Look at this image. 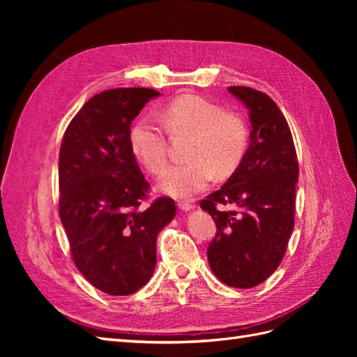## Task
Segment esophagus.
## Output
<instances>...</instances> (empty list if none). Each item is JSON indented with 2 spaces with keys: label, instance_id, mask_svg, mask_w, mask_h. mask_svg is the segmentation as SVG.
Segmentation results:
<instances>
[{
  "label": "esophagus",
  "instance_id": "esophagus-1",
  "mask_svg": "<svg viewBox=\"0 0 357 357\" xmlns=\"http://www.w3.org/2000/svg\"><path fill=\"white\" fill-rule=\"evenodd\" d=\"M177 207H178L181 211H190L192 208H195V205H193L192 202H188V201H178V202H177Z\"/></svg>",
  "mask_w": 357,
  "mask_h": 357
}]
</instances>
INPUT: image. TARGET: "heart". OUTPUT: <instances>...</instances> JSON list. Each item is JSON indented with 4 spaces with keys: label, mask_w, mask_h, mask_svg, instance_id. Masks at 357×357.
I'll list each match as a JSON object with an SVG mask.
<instances>
[{
    "label": "heart",
    "mask_w": 357,
    "mask_h": 357,
    "mask_svg": "<svg viewBox=\"0 0 357 357\" xmlns=\"http://www.w3.org/2000/svg\"><path fill=\"white\" fill-rule=\"evenodd\" d=\"M172 135L190 134L185 164L171 167L159 189L174 198H190L208 186L214 177L226 178L238 169L248 147L244 119L223 112L219 104L198 95H181L160 113ZM129 146L137 160L150 174L159 176L168 162L167 138L152 117H142L129 131Z\"/></svg>",
    "instance_id": "b5f03b06"
}]
</instances>
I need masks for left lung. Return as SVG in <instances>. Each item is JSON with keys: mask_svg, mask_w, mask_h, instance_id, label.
Returning <instances> with one entry per match:
<instances>
[{"mask_svg": "<svg viewBox=\"0 0 357 357\" xmlns=\"http://www.w3.org/2000/svg\"><path fill=\"white\" fill-rule=\"evenodd\" d=\"M228 91L247 107L250 144L238 169L201 201V208L218 228L207 250L211 271L226 286L248 289L264 283L286 253L295 226L299 167L278 105L247 86Z\"/></svg>", "mask_w": 357, "mask_h": 357, "instance_id": "obj_1", "label": "left lung"}]
</instances>
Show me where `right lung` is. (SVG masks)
<instances>
[{"mask_svg":"<svg viewBox=\"0 0 357 357\" xmlns=\"http://www.w3.org/2000/svg\"><path fill=\"white\" fill-rule=\"evenodd\" d=\"M159 92L117 88L96 93L73 117L59 150V218L73 261L104 294L142 289L156 266V236L174 219L171 198L146 210V181L129 146L131 123Z\"/></svg>","mask_w":357,"mask_h":357,"instance_id":"right-lung-1","label":"right lung"}]
</instances>
